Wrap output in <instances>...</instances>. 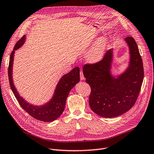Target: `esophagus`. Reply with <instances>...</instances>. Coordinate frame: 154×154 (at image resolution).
I'll return each mask as SVG.
<instances>
[{
	"label": "esophagus",
	"instance_id": "1",
	"mask_svg": "<svg viewBox=\"0 0 154 154\" xmlns=\"http://www.w3.org/2000/svg\"><path fill=\"white\" fill-rule=\"evenodd\" d=\"M80 75H81V81H84V79H85V77H84V74H83L82 71H81Z\"/></svg>",
	"mask_w": 154,
	"mask_h": 154
}]
</instances>
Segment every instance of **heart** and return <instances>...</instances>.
Wrapping results in <instances>:
<instances>
[{"instance_id": "obj_1", "label": "heart", "mask_w": 154, "mask_h": 154, "mask_svg": "<svg viewBox=\"0 0 154 154\" xmlns=\"http://www.w3.org/2000/svg\"><path fill=\"white\" fill-rule=\"evenodd\" d=\"M108 39L105 36L99 38L87 51L86 57L88 61L95 63L103 58L107 46Z\"/></svg>"}]
</instances>
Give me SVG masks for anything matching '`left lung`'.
Returning a JSON list of instances; mask_svg holds the SVG:
<instances>
[{
	"label": "left lung",
	"mask_w": 154,
	"mask_h": 154,
	"mask_svg": "<svg viewBox=\"0 0 154 154\" xmlns=\"http://www.w3.org/2000/svg\"><path fill=\"white\" fill-rule=\"evenodd\" d=\"M129 51V61L122 73L113 75V49L96 64L83 67L86 82L91 88L89 103L96 114L106 118L121 116L131 109L139 95L144 71L138 45L131 37L125 38Z\"/></svg>",
	"instance_id": "8db88e82"
}]
</instances>
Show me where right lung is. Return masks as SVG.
<instances>
[{
  "label": "right lung",
  "instance_id": "obj_1",
  "mask_svg": "<svg viewBox=\"0 0 154 154\" xmlns=\"http://www.w3.org/2000/svg\"><path fill=\"white\" fill-rule=\"evenodd\" d=\"M26 38V36L24 35L17 42L10 56L8 75L11 89L20 106L30 116L41 121L52 122L58 119L64 111L66 100L70 91L80 81V70L77 66L73 68L70 72L63 75L56 84L52 97L46 103L41 105H35L29 103L19 94L14 86L13 78L15 51L23 45Z\"/></svg>",
  "mask_w": 154,
  "mask_h": 154
}]
</instances>
